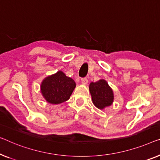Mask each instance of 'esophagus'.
I'll list each match as a JSON object with an SVG mask.
<instances>
[{
	"mask_svg": "<svg viewBox=\"0 0 160 160\" xmlns=\"http://www.w3.org/2000/svg\"><path fill=\"white\" fill-rule=\"evenodd\" d=\"M81 82H82V85H87L88 82L87 78H82V79H81Z\"/></svg>",
	"mask_w": 160,
	"mask_h": 160,
	"instance_id": "34e87169",
	"label": "esophagus"
}]
</instances>
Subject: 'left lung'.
I'll return each mask as SVG.
<instances>
[{"mask_svg":"<svg viewBox=\"0 0 160 160\" xmlns=\"http://www.w3.org/2000/svg\"><path fill=\"white\" fill-rule=\"evenodd\" d=\"M89 90L92 103L98 109L103 110L105 108L113 104V91L106 80L101 79L97 82H90Z\"/></svg>","mask_w":160,"mask_h":160,"instance_id":"left-lung-1","label":"left lung"}]
</instances>
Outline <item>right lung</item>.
I'll return each instance as SVG.
<instances>
[{
    "mask_svg": "<svg viewBox=\"0 0 160 160\" xmlns=\"http://www.w3.org/2000/svg\"><path fill=\"white\" fill-rule=\"evenodd\" d=\"M76 83L62 71L59 70L42 80L40 85L44 98L50 104H60L70 99Z\"/></svg>",
    "mask_w": 160,
    "mask_h": 160,
    "instance_id": "right-lung-1",
    "label": "right lung"
}]
</instances>
